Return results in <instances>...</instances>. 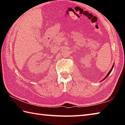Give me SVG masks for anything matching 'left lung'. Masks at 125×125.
Segmentation results:
<instances>
[{
  "label": "left lung",
  "mask_w": 125,
  "mask_h": 125,
  "mask_svg": "<svg viewBox=\"0 0 125 125\" xmlns=\"http://www.w3.org/2000/svg\"><path fill=\"white\" fill-rule=\"evenodd\" d=\"M114 64H113V66H112V67H111V69H110V71L109 72V73H107V75H106V77L104 78V79L102 80H101V81H103V80H105V79H106V78L107 77H108V76H109V75L110 74V73L111 72V71H112V70H113V68H114Z\"/></svg>",
  "instance_id": "left-lung-1"
}]
</instances>
